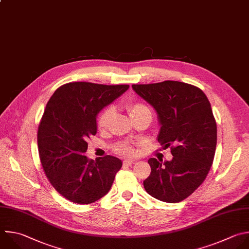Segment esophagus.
Listing matches in <instances>:
<instances>
[{"label":"esophagus","mask_w":249,"mask_h":249,"mask_svg":"<svg viewBox=\"0 0 249 249\" xmlns=\"http://www.w3.org/2000/svg\"><path fill=\"white\" fill-rule=\"evenodd\" d=\"M134 163H135V161L132 160V159H125V160L123 161V164H124V165H132V164H134Z\"/></svg>","instance_id":"34e87169"}]
</instances>
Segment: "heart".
Instances as JSON below:
<instances>
[{"label":"heart","instance_id":"obj_1","mask_svg":"<svg viewBox=\"0 0 249 249\" xmlns=\"http://www.w3.org/2000/svg\"><path fill=\"white\" fill-rule=\"evenodd\" d=\"M128 111L132 118L142 112H144V111L150 112L149 108L141 103H134V104L129 105ZM112 113H113L112 107H107L100 113V115L98 117L99 129H106L107 127V125L111 119ZM115 151L124 156H131V155L135 154V148H134L133 144L129 142H121L117 143L115 146Z\"/></svg>","mask_w":249,"mask_h":249}]
</instances>
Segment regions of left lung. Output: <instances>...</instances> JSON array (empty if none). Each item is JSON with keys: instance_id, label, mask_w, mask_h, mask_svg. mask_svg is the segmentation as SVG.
<instances>
[{"instance_id": "8db88e82", "label": "left lung", "mask_w": 249, "mask_h": 249, "mask_svg": "<svg viewBox=\"0 0 249 249\" xmlns=\"http://www.w3.org/2000/svg\"><path fill=\"white\" fill-rule=\"evenodd\" d=\"M132 88L157 112V140L171 145L173 155L170 161L148 159L151 172L144 190L158 200L180 202L202 184L213 163L217 126L211 105L199 88L179 81Z\"/></svg>"}]
</instances>
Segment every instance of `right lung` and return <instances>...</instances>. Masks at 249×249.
<instances>
[{
  "mask_svg": "<svg viewBox=\"0 0 249 249\" xmlns=\"http://www.w3.org/2000/svg\"><path fill=\"white\" fill-rule=\"evenodd\" d=\"M128 89L73 82L48 102L38 128L39 154L50 183L66 199L90 204L109 192L122 161L111 155L89 159L87 141L97 134L99 112Z\"/></svg>",
  "mask_w": 249,
  "mask_h": 249,
  "instance_id": "obj_1",
  "label": "right lung"
}]
</instances>
